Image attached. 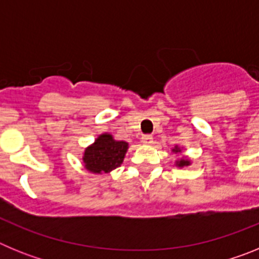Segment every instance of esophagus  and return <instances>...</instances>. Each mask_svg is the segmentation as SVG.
I'll return each mask as SVG.
<instances>
[{
    "mask_svg": "<svg viewBox=\"0 0 259 259\" xmlns=\"http://www.w3.org/2000/svg\"><path fill=\"white\" fill-rule=\"evenodd\" d=\"M141 141H143V144H148V145H150V144L153 143V136L152 135H144V136L141 137Z\"/></svg>",
    "mask_w": 259,
    "mask_h": 259,
    "instance_id": "34e87169",
    "label": "esophagus"
}]
</instances>
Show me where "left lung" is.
I'll use <instances>...</instances> for the list:
<instances>
[{
    "label": "left lung",
    "mask_w": 259,
    "mask_h": 259,
    "mask_svg": "<svg viewBox=\"0 0 259 259\" xmlns=\"http://www.w3.org/2000/svg\"><path fill=\"white\" fill-rule=\"evenodd\" d=\"M174 152L178 153V152H180V149L179 148H176V149H174ZM176 164H178L179 167H183V166H188V164H191V162H189L188 159H180V161L176 162Z\"/></svg>",
    "instance_id": "left-lung-1"
}]
</instances>
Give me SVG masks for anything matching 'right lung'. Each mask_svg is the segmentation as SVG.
<instances>
[{
  "mask_svg": "<svg viewBox=\"0 0 259 259\" xmlns=\"http://www.w3.org/2000/svg\"><path fill=\"white\" fill-rule=\"evenodd\" d=\"M127 149L128 144L125 141L114 140L109 134L101 135L84 152L85 168L95 174L109 172L122 164Z\"/></svg>",
  "mask_w": 259,
  "mask_h": 259,
  "instance_id": "1",
  "label": "right lung"
}]
</instances>
